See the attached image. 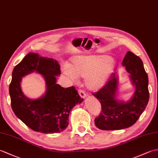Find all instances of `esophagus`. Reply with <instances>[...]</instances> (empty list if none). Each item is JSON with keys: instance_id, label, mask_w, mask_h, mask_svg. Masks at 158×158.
I'll list each match as a JSON object with an SVG mask.
<instances>
[{"instance_id": "esophagus-1", "label": "esophagus", "mask_w": 158, "mask_h": 158, "mask_svg": "<svg viewBox=\"0 0 158 158\" xmlns=\"http://www.w3.org/2000/svg\"><path fill=\"white\" fill-rule=\"evenodd\" d=\"M79 94L81 98H85L86 97V94L85 93V91L82 89H79Z\"/></svg>"}]
</instances>
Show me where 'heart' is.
Listing matches in <instances>:
<instances>
[{
    "instance_id": "b5f03b06",
    "label": "heart",
    "mask_w": 158,
    "mask_h": 158,
    "mask_svg": "<svg viewBox=\"0 0 158 158\" xmlns=\"http://www.w3.org/2000/svg\"><path fill=\"white\" fill-rule=\"evenodd\" d=\"M117 61L108 55H90L73 56L69 65L62 70L73 79H85V85L90 90H98L103 87L114 72Z\"/></svg>"
}]
</instances>
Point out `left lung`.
Returning <instances> with one entry per match:
<instances>
[{
	"mask_svg": "<svg viewBox=\"0 0 158 158\" xmlns=\"http://www.w3.org/2000/svg\"><path fill=\"white\" fill-rule=\"evenodd\" d=\"M122 64L130 74L135 91L131 100L126 103L117 100L118 80L115 73H112L103 87L96 93H92L99 99L102 106L100 114L95 118V124L101 130H120L132 126L143 112L148 103V77L141 58L129 51Z\"/></svg>",
	"mask_w": 158,
	"mask_h": 158,
	"instance_id": "1",
	"label": "left lung"
}]
</instances>
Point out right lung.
<instances>
[{
	"label": "right lung",
	"instance_id": "obj_1",
	"mask_svg": "<svg viewBox=\"0 0 158 158\" xmlns=\"http://www.w3.org/2000/svg\"><path fill=\"white\" fill-rule=\"evenodd\" d=\"M34 71L43 75L47 91L42 98L31 100L22 92L20 83L23 76ZM60 74L57 60L36 53H28L13 69L9 85L10 104L15 114L33 131L42 133L63 131L69 124L71 109L83 100L75 87L64 88L56 84V76Z\"/></svg>",
	"mask_w": 158,
	"mask_h": 158
}]
</instances>
